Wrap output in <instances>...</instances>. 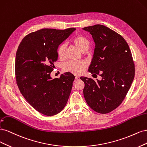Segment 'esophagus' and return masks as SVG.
<instances>
[{
	"label": "esophagus",
	"mask_w": 147,
	"mask_h": 147,
	"mask_svg": "<svg viewBox=\"0 0 147 147\" xmlns=\"http://www.w3.org/2000/svg\"><path fill=\"white\" fill-rule=\"evenodd\" d=\"M75 79L76 80H79V76H76L75 77Z\"/></svg>",
	"instance_id": "1"
}]
</instances>
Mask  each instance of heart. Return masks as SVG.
<instances>
[{"mask_svg": "<svg viewBox=\"0 0 147 147\" xmlns=\"http://www.w3.org/2000/svg\"><path fill=\"white\" fill-rule=\"evenodd\" d=\"M73 42L80 50V51L83 53L87 51L90 46V41L88 39L86 36L82 35L75 37L73 40ZM65 49V44H61L58 47L57 53V55L60 59H62L64 58ZM87 63L84 61H69L65 64L63 69L65 71L79 75L84 71L85 69L87 68Z\"/></svg>", "mask_w": 147, "mask_h": 147, "instance_id": "heart-1", "label": "heart"}]
</instances>
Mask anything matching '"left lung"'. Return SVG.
Instances as JSON below:
<instances>
[{"label": "left lung", "mask_w": 147, "mask_h": 147, "mask_svg": "<svg viewBox=\"0 0 147 147\" xmlns=\"http://www.w3.org/2000/svg\"><path fill=\"white\" fill-rule=\"evenodd\" d=\"M95 43L88 71L101 80L82 76L85 99L99 113H107L119 106L133 81L135 67L129 46L120 35L103 25L83 28ZM92 75V76H93Z\"/></svg>", "instance_id": "left-lung-1"}]
</instances>
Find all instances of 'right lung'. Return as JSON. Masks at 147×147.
<instances>
[{
	"mask_svg": "<svg viewBox=\"0 0 147 147\" xmlns=\"http://www.w3.org/2000/svg\"><path fill=\"white\" fill-rule=\"evenodd\" d=\"M76 30L42 29L22 39L16 54L15 74L19 89L35 110L47 116L57 114L68 101L74 76L69 72L53 79L59 46Z\"/></svg>",
	"mask_w": 147,
	"mask_h": 147,
	"instance_id": "right-lung-1",
	"label": "right lung"
}]
</instances>
